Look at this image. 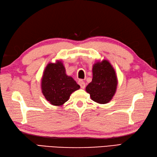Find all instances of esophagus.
Segmentation results:
<instances>
[{"instance_id":"obj_1","label":"esophagus","mask_w":157,"mask_h":157,"mask_svg":"<svg viewBox=\"0 0 157 157\" xmlns=\"http://www.w3.org/2000/svg\"><path fill=\"white\" fill-rule=\"evenodd\" d=\"M78 84H79V86H80V87L82 89H84L85 87H86V84H85V82L82 80V79H80V80H79L78 82Z\"/></svg>"}]
</instances>
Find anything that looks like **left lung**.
Instances as JSON below:
<instances>
[{
	"label": "left lung",
	"mask_w": 157,
	"mask_h": 157,
	"mask_svg": "<svg viewBox=\"0 0 157 157\" xmlns=\"http://www.w3.org/2000/svg\"><path fill=\"white\" fill-rule=\"evenodd\" d=\"M118 79L115 69L108 60L103 59L92 66V79L86 86V91L93 101L98 104H106L114 96Z\"/></svg>",
	"instance_id": "8db88e82"
}]
</instances>
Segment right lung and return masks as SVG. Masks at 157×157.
<instances>
[{
	"label": "right lung",
	"mask_w": 157,
	"mask_h": 157,
	"mask_svg": "<svg viewBox=\"0 0 157 157\" xmlns=\"http://www.w3.org/2000/svg\"><path fill=\"white\" fill-rule=\"evenodd\" d=\"M80 88L71 76L66 74L62 61L48 63L41 78V90L46 101L53 106L65 104L73 92Z\"/></svg>",
	"instance_id": "obj_1"
}]
</instances>
